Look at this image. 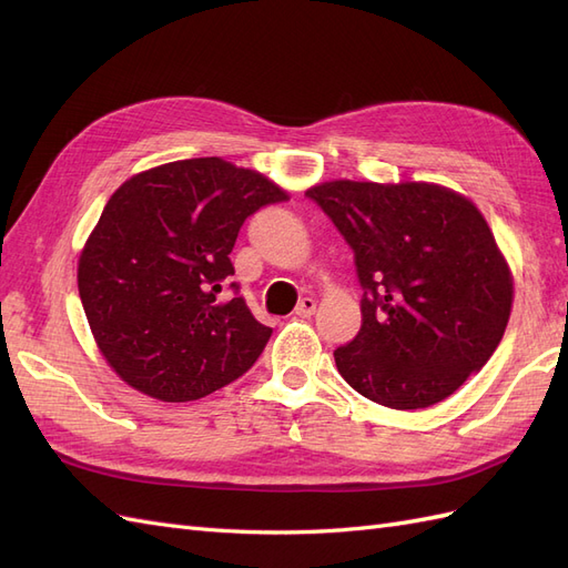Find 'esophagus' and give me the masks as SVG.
Segmentation results:
<instances>
[{
  "label": "esophagus",
  "mask_w": 568,
  "mask_h": 568,
  "mask_svg": "<svg viewBox=\"0 0 568 568\" xmlns=\"http://www.w3.org/2000/svg\"><path fill=\"white\" fill-rule=\"evenodd\" d=\"M315 307H317L315 298L305 296V298H301L298 305H296V315H298V317H311V315L315 313Z\"/></svg>",
  "instance_id": "esophagus-1"
}]
</instances>
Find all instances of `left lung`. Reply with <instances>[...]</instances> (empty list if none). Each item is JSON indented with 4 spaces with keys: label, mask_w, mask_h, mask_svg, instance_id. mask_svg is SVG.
<instances>
[{
    "label": "left lung",
    "mask_w": 568,
    "mask_h": 568,
    "mask_svg": "<svg viewBox=\"0 0 568 568\" xmlns=\"http://www.w3.org/2000/svg\"><path fill=\"white\" fill-rule=\"evenodd\" d=\"M355 255L363 326L334 351L359 395L422 409L480 372L503 341L511 274L476 205L424 182L307 189Z\"/></svg>",
    "instance_id": "8db88e82"
}]
</instances>
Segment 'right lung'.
<instances>
[{
	"label": "right lung",
	"instance_id": "1",
	"mask_svg": "<svg viewBox=\"0 0 568 568\" xmlns=\"http://www.w3.org/2000/svg\"><path fill=\"white\" fill-rule=\"evenodd\" d=\"M286 199L255 170L215 156L151 168L118 189L84 244L78 288L120 379L186 403L253 367L272 329L239 296L230 253L246 217ZM225 285L235 296L220 302Z\"/></svg>",
	"mask_w": 568,
	"mask_h": 568
}]
</instances>
